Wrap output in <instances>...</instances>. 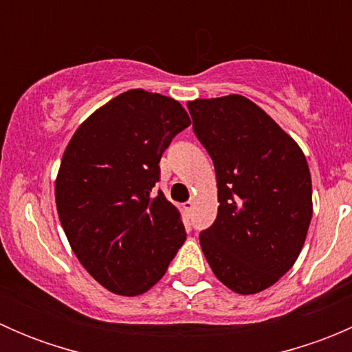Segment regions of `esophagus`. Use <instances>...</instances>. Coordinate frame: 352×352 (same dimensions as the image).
Segmentation results:
<instances>
[{"label":"esophagus","mask_w":352,"mask_h":352,"mask_svg":"<svg viewBox=\"0 0 352 352\" xmlns=\"http://www.w3.org/2000/svg\"><path fill=\"white\" fill-rule=\"evenodd\" d=\"M194 206H196V201H194V199H189V201H187V202H184V209H186L187 212L192 211Z\"/></svg>","instance_id":"34e87169"}]
</instances>
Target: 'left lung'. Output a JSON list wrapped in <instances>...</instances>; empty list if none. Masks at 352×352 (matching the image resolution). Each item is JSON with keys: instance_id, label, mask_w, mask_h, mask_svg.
I'll return each mask as SVG.
<instances>
[{"instance_id": "8db88e82", "label": "left lung", "mask_w": 352, "mask_h": 352, "mask_svg": "<svg viewBox=\"0 0 352 352\" xmlns=\"http://www.w3.org/2000/svg\"><path fill=\"white\" fill-rule=\"evenodd\" d=\"M187 107L218 186V216L199 235L206 261L235 293H261L293 267L305 245L314 214L307 158L242 95L197 98Z\"/></svg>"}]
</instances>
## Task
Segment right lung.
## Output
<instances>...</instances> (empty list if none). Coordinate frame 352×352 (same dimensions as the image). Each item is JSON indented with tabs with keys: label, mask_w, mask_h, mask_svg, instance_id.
I'll list each match as a JSON object with an SVG mask.
<instances>
[{
	"label": "right lung",
	"mask_w": 352,
	"mask_h": 352,
	"mask_svg": "<svg viewBox=\"0 0 352 352\" xmlns=\"http://www.w3.org/2000/svg\"><path fill=\"white\" fill-rule=\"evenodd\" d=\"M190 126L173 98L127 90L95 110L67 143L56 208L74 255L112 293L153 287L186 242L180 211L151 189L170 141Z\"/></svg>",
	"instance_id": "right-lung-1"
}]
</instances>
